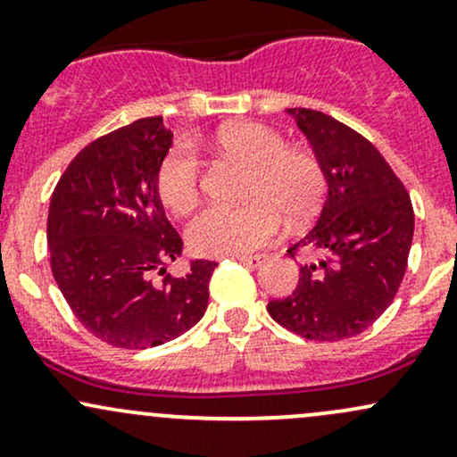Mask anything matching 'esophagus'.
I'll return each mask as SVG.
<instances>
[{
	"mask_svg": "<svg viewBox=\"0 0 457 457\" xmlns=\"http://www.w3.org/2000/svg\"><path fill=\"white\" fill-rule=\"evenodd\" d=\"M236 260H238L240 264L249 266V269H260V266L266 262V255H262V253H258V255H236Z\"/></svg>",
	"mask_w": 457,
	"mask_h": 457,
	"instance_id": "esophagus-1",
	"label": "esophagus"
}]
</instances>
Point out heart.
<instances>
[{
  "label": "heart",
  "instance_id": "obj_1",
  "mask_svg": "<svg viewBox=\"0 0 457 457\" xmlns=\"http://www.w3.org/2000/svg\"><path fill=\"white\" fill-rule=\"evenodd\" d=\"M217 144L223 154L251 167L245 188L249 202L199 212L187 228V240L195 253H249L277 234L281 212L290 221H303L318 211L324 174L313 154L287 148L283 135L258 122L228 124ZM156 188L170 212L193 211L202 191V162L191 141H178L167 152L156 174Z\"/></svg>",
  "mask_w": 457,
  "mask_h": 457
}]
</instances>
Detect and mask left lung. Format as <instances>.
Returning <instances> with one entry per match:
<instances>
[{"label":"left lung","instance_id":"obj_1","mask_svg":"<svg viewBox=\"0 0 457 457\" xmlns=\"http://www.w3.org/2000/svg\"><path fill=\"white\" fill-rule=\"evenodd\" d=\"M305 133L327 178L316 225L287 249L312 251L296 290L269 303L277 324L305 339L337 342L363 333L395 298L411 253V195L389 162L339 120L313 109H287Z\"/></svg>","mask_w":457,"mask_h":457}]
</instances>
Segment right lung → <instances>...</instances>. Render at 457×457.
<instances>
[{
	"instance_id": "obj_1",
	"label": "right lung",
	"mask_w": 457,
	"mask_h": 457,
	"mask_svg": "<svg viewBox=\"0 0 457 457\" xmlns=\"http://www.w3.org/2000/svg\"><path fill=\"white\" fill-rule=\"evenodd\" d=\"M171 137L162 118L112 130L79 152L51 195L46 240L57 287L79 322L115 348L171 342L208 307L217 262H191L185 277L167 272L182 253L156 188Z\"/></svg>"
}]
</instances>
